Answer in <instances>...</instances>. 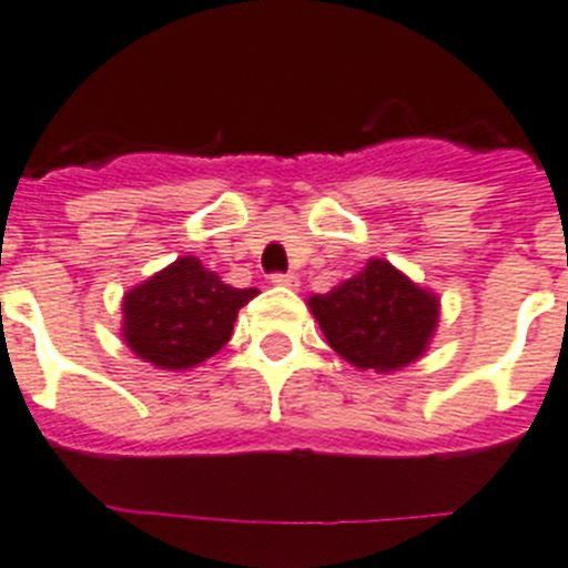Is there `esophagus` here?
Here are the masks:
<instances>
[{
    "label": "esophagus",
    "instance_id": "esophagus-1",
    "mask_svg": "<svg viewBox=\"0 0 568 568\" xmlns=\"http://www.w3.org/2000/svg\"><path fill=\"white\" fill-rule=\"evenodd\" d=\"M271 283L274 285H288V288H297L300 285V276L297 274H292V271H274V274H271Z\"/></svg>",
    "mask_w": 568,
    "mask_h": 568
}]
</instances>
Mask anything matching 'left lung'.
Here are the masks:
<instances>
[{
  "mask_svg": "<svg viewBox=\"0 0 568 568\" xmlns=\"http://www.w3.org/2000/svg\"><path fill=\"white\" fill-rule=\"evenodd\" d=\"M308 306L328 346L357 369L375 373L413 364L438 323V300L384 260H369L361 274Z\"/></svg>",
  "mask_w": 568,
  "mask_h": 568,
  "instance_id": "8db88e82",
  "label": "left lung"
}]
</instances>
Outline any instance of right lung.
<instances>
[{
    "label": "right lung",
    "mask_w": 568,
    "mask_h": 568,
    "mask_svg": "<svg viewBox=\"0 0 568 568\" xmlns=\"http://www.w3.org/2000/svg\"><path fill=\"white\" fill-rule=\"evenodd\" d=\"M256 288H233L195 256H181L123 297V337L161 369H190L231 341Z\"/></svg>",
    "instance_id": "add662e5"
}]
</instances>
